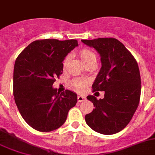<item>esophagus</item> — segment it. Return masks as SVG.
Here are the masks:
<instances>
[{"mask_svg": "<svg viewBox=\"0 0 155 155\" xmlns=\"http://www.w3.org/2000/svg\"><path fill=\"white\" fill-rule=\"evenodd\" d=\"M77 99H78V102H83V101L86 100V97H85V96H83V95H78Z\"/></svg>", "mask_w": 155, "mask_h": 155, "instance_id": "34e87169", "label": "esophagus"}]
</instances>
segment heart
I'll use <instances>...</instances> for the list:
<instances>
[{
    "label": "heart",
    "mask_w": 155,
    "mask_h": 155,
    "mask_svg": "<svg viewBox=\"0 0 155 155\" xmlns=\"http://www.w3.org/2000/svg\"><path fill=\"white\" fill-rule=\"evenodd\" d=\"M79 56H80L81 60L82 63H84L85 66L90 63H96V56L94 53L93 51H92L89 49H82L79 51ZM69 60V56H67L65 57L63 60V66H66V63H68ZM73 86L78 89V90H82L83 88L87 84V81L83 80V79H75L73 82Z\"/></svg>",
    "instance_id": "b5f03b06"
}]
</instances>
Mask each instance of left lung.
Masks as SVG:
<instances>
[{"label": "left lung", "instance_id": "obj_1", "mask_svg": "<svg viewBox=\"0 0 155 155\" xmlns=\"http://www.w3.org/2000/svg\"><path fill=\"white\" fill-rule=\"evenodd\" d=\"M101 57L102 67L92 84L94 91H105L103 99H87L95 108L85 116L86 124L96 132L113 134L127 126L138 106L141 76L138 63L122 43L115 38L82 40Z\"/></svg>", "mask_w": 155, "mask_h": 155}]
</instances>
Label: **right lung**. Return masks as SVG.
<instances>
[{
    "mask_svg": "<svg viewBox=\"0 0 155 155\" xmlns=\"http://www.w3.org/2000/svg\"><path fill=\"white\" fill-rule=\"evenodd\" d=\"M76 40H36L17 56L14 69V96L19 112L34 129L47 132L64 124L77 102L70 90L60 93L53 87L63 73L65 57L78 47Z\"/></svg>",
    "mask_w": 155,
    "mask_h": 155,
    "instance_id": "right-lung-1",
    "label": "right lung"
}]
</instances>
